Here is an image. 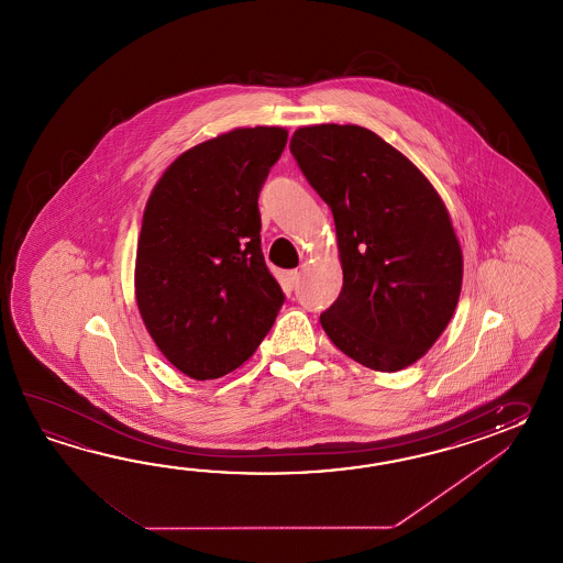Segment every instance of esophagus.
Wrapping results in <instances>:
<instances>
[{
    "instance_id": "34e87169",
    "label": "esophagus",
    "mask_w": 563,
    "mask_h": 563,
    "mask_svg": "<svg viewBox=\"0 0 563 563\" xmlns=\"http://www.w3.org/2000/svg\"><path fill=\"white\" fill-rule=\"evenodd\" d=\"M284 282H286V286L289 287V289H294V287L298 286V269H291V272H286V276H284Z\"/></svg>"
}]
</instances>
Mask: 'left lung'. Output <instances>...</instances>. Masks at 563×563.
I'll use <instances>...</instances> for the list:
<instances>
[{"label":"left lung","mask_w":563,"mask_h":563,"mask_svg":"<svg viewBox=\"0 0 563 563\" xmlns=\"http://www.w3.org/2000/svg\"><path fill=\"white\" fill-rule=\"evenodd\" d=\"M289 148L334 216L344 284L320 316L323 332L366 368H407L443 334L461 296L463 252L441 195L364 126H301Z\"/></svg>","instance_id":"obj_1"}]
</instances>
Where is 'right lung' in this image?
Listing matches in <instances>:
<instances>
[{"instance_id": "1", "label": "right lung", "mask_w": 563, "mask_h": 563, "mask_svg": "<svg viewBox=\"0 0 563 563\" xmlns=\"http://www.w3.org/2000/svg\"><path fill=\"white\" fill-rule=\"evenodd\" d=\"M286 143V129L255 126L195 144L144 207L136 306L163 356L195 380L252 358L284 303L262 253L257 197Z\"/></svg>"}]
</instances>
